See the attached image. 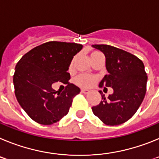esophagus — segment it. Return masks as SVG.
I'll list each match as a JSON object with an SVG mask.
<instances>
[{
  "label": "esophagus",
  "instance_id": "esophagus-1",
  "mask_svg": "<svg viewBox=\"0 0 159 159\" xmlns=\"http://www.w3.org/2000/svg\"><path fill=\"white\" fill-rule=\"evenodd\" d=\"M81 92H82V93H84V94H88L90 92V91L88 89H84V88H82V89H81Z\"/></svg>",
  "mask_w": 159,
  "mask_h": 159
}]
</instances>
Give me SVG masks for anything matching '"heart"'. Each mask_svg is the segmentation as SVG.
I'll return each instance as SVG.
<instances>
[{"label": "heart", "instance_id": "obj_1", "mask_svg": "<svg viewBox=\"0 0 159 159\" xmlns=\"http://www.w3.org/2000/svg\"><path fill=\"white\" fill-rule=\"evenodd\" d=\"M98 54H99V52H92L91 54H90V58L91 60L94 58L95 56H97ZM72 63H71V66L72 65ZM75 82L80 85V86L84 87H91L92 85H93L94 83L95 82V78L93 76H91L89 75H86V74H84V75H79L78 77L75 80Z\"/></svg>", "mask_w": 159, "mask_h": 159}]
</instances>
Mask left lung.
<instances>
[{
    "label": "left lung",
    "instance_id": "1",
    "mask_svg": "<svg viewBox=\"0 0 159 159\" xmlns=\"http://www.w3.org/2000/svg\"><path fill=\"white\" fill-rule=\"evenodd\" d=\"M106 57L107 75L99 83V87H111L113 93L105 98L92 111L104 124L116 126L127 122L141 105L147 91V75L144 64L134 55L107 44H94Z\"/></svg>",
    "mask_w": 159,
    "mask_h": 159
}]
</instances>
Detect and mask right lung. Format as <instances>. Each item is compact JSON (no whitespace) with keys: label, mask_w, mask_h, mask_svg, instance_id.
I'll list each match as a JSON object with an SVG mask.
<instances>
[{"label":"right lung","mask_w":159,"mask_h":159,"mask_svg":"<svg viewBox=\"0 0 159 159\" xmlns=\"http://www.w3.org/2000/svg\"><path fill=\"white\" fill-rule=\"evenodd\" d=\"M82 48L80 43L49 41L32 48L19 60L13 75L15 95L32 120L51 125L68 113L80 89L68 82L67 70ZM58 81L66 84L63 92L51 87Z\"/></svg>","instance_id":"right-lung-1"}]
</instances>
